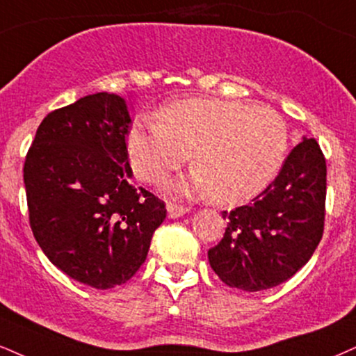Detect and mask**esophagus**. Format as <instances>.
Returning a JSON list of instances; mask_svg holds the SVG:
<instances>
[{"instance_id": "esophagus-1", "label": "esophagus", "mask_w": 356, "mask_h": 356, "mask_svg": "<svg viewBox=\"0 0 356 356\" xmlns=\"http://www.w3.org/2000/svg\"><path fill=\"white\" fill-rule=\"evenodd\" d=\"M191 209L186 207V205H179V204H167V213H169L170 219H177V217H182L184 213L189 212Z\"/></svg>"}]
</instances>
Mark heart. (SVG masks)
Returning a JSON list of instances; mask_svg holds the SVG:
<instances>
[{"label": "heart", "mask_w": 356, "mask_h": 356, "mask_svg": "<svg viewBox=\"0 0 356 356\" xmlns=\"http://www.w3.org/2000/svg\"><path fill=\"white\" fill-rule=\"evenodd\" d=\"M157 118L131 127V165L140 181L161 184L194 151L195 169L170 184L179 195L216 194L227 204L252 199L272 182L289 149L284 118L264 106L195 97L167 104Z\"/></svg>", "instance_id": "1"}]
</instances>
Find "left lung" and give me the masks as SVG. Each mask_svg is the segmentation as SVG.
<instances>
[{"label": "left lung", "mask_w": 356, "mask_h": 356, "mask_svg": "<svg viewBox=\"0 0 356 356\" xmlns=\"http://www.w3.org/2000/svg\"><path fill=\"white\" fill-rule=\"evenodd\" d=\"M327 162L315 139L295 145L270 186L248 205L224 212V238L209 264L224 284L259 292L289 280L323 235Z\"/></svg>", "instance_id": "obj_1"}]
</instances>
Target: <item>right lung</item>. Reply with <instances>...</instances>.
Instances as JSON below:
<instances>
[{
  "label": "right lung",
  "mask_w": 356,
  "mask_h": 356,
  "mask_svg": "<svg viewBox=\"0 0 356 356\" xmlns=\"http://www.w3.org/2000/svg\"><path fill=\"white\" fill-rule=\"evenodd\" d=\"M129 124L121 96H84L42 119L24 161L34 238L59 270L99 290L139 270L167 213L129 182Z\"/></svg>",
  "instance_id": "right-lung-1"
}]
</instances>
